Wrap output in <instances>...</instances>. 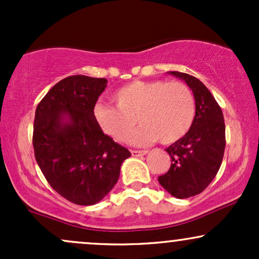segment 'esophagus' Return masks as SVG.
Returning <instances> with one entry per match:
<instances>
[{"label":"esophagus","mask_w":259,"mask_h":259,"mask_svg":"<svg viewBox=\"0 0 259 259\" xmlns=\"http://www.w3.org/2000/svg\"><path fill=\"white\" fill-rule=\"evenodd\" d=\"M147 153V151H136V150H133L132 151V154L134 157H140V156H145V154Z\"/></svg>","instance_id":"34e87169"}]
</instances>
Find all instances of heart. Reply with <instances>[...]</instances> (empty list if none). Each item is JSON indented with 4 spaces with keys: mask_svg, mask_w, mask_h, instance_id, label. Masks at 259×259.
I'll use <instances>...</instances> for the list:
<instances>
[{
    "mask_svg": "<svg viewBox=\"0 0 259 259\" xmlns=\"http://www.w3.org/2000/svg\"><path fill=\"white\" fill-rule=\"evenodd\" d=\"M113 100L117 107L97 103L94 117L107 135L119 142L129 141L139 121L142 126L133 139L135 145L146 146L157 140L174 144L195 120V97L181 81L136 80L118 89Z\"/></svg>",
    "mask_w": 259,
    "mask_h": 259,
    "instance_id": "heart-1",
    "label": "heart"
}]
</instances>
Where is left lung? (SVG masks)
<instances>
[{
	"label": "left lung",
	"mask_w": 259,
	"mask_h": 259,
	"mask_svg": "<svg viewBox=\"0 0 259 259\" xmlns=\"http://www.w3.org/2000/svg\"><path fill=\"white\" fill-rule=\"evenodd\" d=\"M168 74L185 81L194 92L196 115L189 133L165 148L171 165L158 181L174 197L187 198L201 194L218 173L224 156L225 123L222 108L203 82L186 73Z\"/></svg>",
	"instance_id": "1"
}]
</instances>
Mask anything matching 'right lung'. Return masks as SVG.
Wrapping results in <instances>:
<instances>
[{
	"mask_svg": "<svg viewBox=\"0 0 259 259\" xmlns=\"http://www.w3.org/2000/svg\"><path fill=\"white\" fill-rule=\"evenodd\" d=\"M107 80L68 76L41 100L35 112V158L53 190L80 206L105 198L132 153L96 123L94 108Z\"/></svg>",
	"mask_w": 259,
	"mask_h": 259,
	"instance_id": "add662e5",
	"label": "right lung"
}]
</instances>
